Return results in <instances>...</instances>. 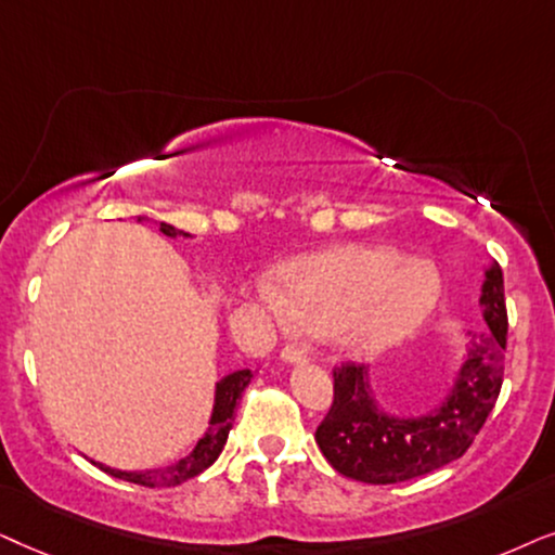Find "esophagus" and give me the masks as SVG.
Instances as JSON below:
<instances>
[{
	"label": "esophagus",
	"mask_w": 555,
	"mask_h": 555,
	"mask_svg": "<svg viewBox=\"0 0 555 555\" xmlns=\"http://www.w3.org/2000/svg\"><path fill=\"white\" fill-rule=\"evenodd\" d=\"M282 360H284V363H289V365H299V363H305V360H307V350H305V347L286 345L282 350Z\"/></svg>",
	"instance_id": "esophagus-1"
}]
</instances>
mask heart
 I'll return each instance as SVG.
<instances>
[{"instance_id":"b5f03b06","label":"heart","mask_w":555,"mask_h":555,"mask_svg":"<svg viewBox=\"0 0 555 555\" xmlns=\"http://www.w3.org/2000/svg\"><path fill=\"white\" fill-rule=\"evenodd\" d=\"M256 284V297L282 330L327 332L350 354H375L409 339L441 297L439 269L398 250L339 246L299 256Z\"/></svg>"}]
</instances>
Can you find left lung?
<instances>
[{"label": "left lung", "mask_w": 555, "mask_h": 555, "mask_svg": "<svg viewBox=\"0 0 555 555\" xmlns=\"http://www.w3.org/2000/svg\"><path fill=\"white\" fill-rule=\"evenodd\" d=\"M485 332H467L452 386L431 411L390 413L371 386L365 365L335 371V401L314 439L339 475L367 485H396L424 477L460 460L485 426L502 388L507 312L498 263L485 266Z\"/></svg>", "instance_id": "obj_1"}]
</instances>
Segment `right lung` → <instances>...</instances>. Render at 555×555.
I'll return each mask as SVG.
<instances>
[{
    "label": "right lung",
    "mask_w": 555,
    "mask_h": 555,
    "mask_svg": "<svg viewBox=\"0 0 555 555\" xmlns=\"http://www.w3.org/2000/svg\"><path fill=\"white\" fill-rule=\"evenodd\" d=\"M159 231L169 235V238H177V235H182V238H192L190 233L177 231V228L167 225V223H159ZM250 378H254V373L246 367V371H235L231 375H223V378L216 383V398H212L208 428H205L203 437L197 439V444L192 447V452L188 456H182V460L167 464V467L144 469V472L114 469V467H106V464H101V462H93V464L95 467H101L103 472H108L111 477L124 479V482L142 485V487H175V485L188 482V479L197 477L201 472L208 469L210 464L218 460L220 452H223L228 434H231L233 421H235L233 418L235 403H238V398L243 390H246Z\"/></svg>",
    "instance_id": "obj_1"
}]
</instances>
